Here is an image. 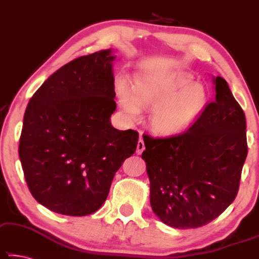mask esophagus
<instances>
[{
    "instance_id": "1",
    "label": "esophagus",
    "mask_w": 259,
    "mask_h": 259,
    "mask_svg": "<svg viewBox=\"0 0 259 259\" xmlns=\"http://www.w3.org/2000/svg\"><path fill=\"white\" fill-rule=\"evenodd\" d=\"M144 151H145V142L142 139H140V140L138 141V145H137V153L138 154H141Z\"/></svg>"
}]
</instances>
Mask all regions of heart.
<instances>
[{"mask_svg": "<svg viewBox=\"0 0 259 259\" xmlns=\"http://www.w3.org/2000/svg\"><path fill=\"white\" fill-rule=\"evenodd\" d=\"M115 89L130 118H138L140 107L153 108L149 118L152 130L166 137L178 136L192 127L208 104L207 89L195 83L189 74L159 79L138 76L133 89L120 78Z\"/></svg>", "mask_w": 259, "mask_h": 259, "instance_id": "heart-1", "label": "heart"}]
</instances>
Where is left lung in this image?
<instances>
[{
    "mask_svg": "<svg viewBox=\"0 0 259 259\" xmlns=\"http://www.w3.org/2000/svg\"><path fill=\"white\" fill-rule=\"evenodd\" d=\"M212 81L215 99L186 132L144 136L152 209L178 229L205 226L229 207L248 155L244 112L222 77Z\"/></svg>",
    "mask_w": 259,
    "mask_h": 259,
    "instance_id": "left-lung-1",
    "label": "left lung"
}]
</instances>
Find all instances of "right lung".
Returning <instances> with one entry per match:
<instances>
[{
  "mask_svg": "<svg viewBox=\"0 0 259 259\" xmlns=\"http://www.w3.org/2000/svg\"><path fill=\"white\" fill-rule=\"evenodd\" d=\"M112 50L67 63L27 106L18 155L35 200L50 210L85 216L102 207L114 174L137 149L139 134L111 123L117 108Z\"/></svg>",
  "mask_w": 259,
  "mask_h": 259,
  "instance_id": "right-lung-1",
  "label": "right lung"
}]
</instances>
